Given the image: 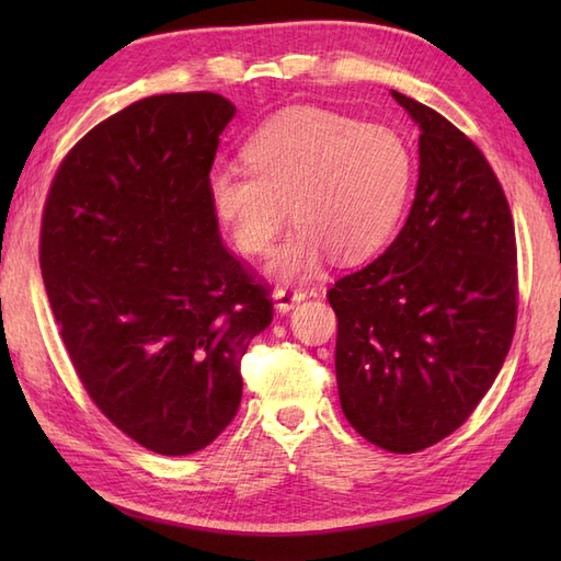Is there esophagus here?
<instances>
[{"mask_svg":"<svg viewBox=\"0 0 561 561\" xmlns=\"http://www.w3.org/2000/svg\"><path fill=\"white\" fill-rule=\"evenodd\" d=\"M304 297H307V293L304 290H295V287H278V290H274L276 311L283 316L290 313L299 301H304Z\"/></svg>","mask_w":561,"mask_h":561,"instance_id":"34e87169","label":"esophagus"}]
</instances>
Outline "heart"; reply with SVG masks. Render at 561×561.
Masks as SVG:
<instances>
[{
	"mask_svg": "<svg viewBox=\"0 0 561 561\" xmlns=\"http://www.w3.org/2000/svg\"><path fill=\"white\" fill-rule=\"evenodd\" d=\"M241 165L208 175V203L231 241L264 254L285 225L297 229L266 264L278 280L313 276L328 254L360 262L386 245L410 198L414 157L396 130L299 107L264 124Z\"/></svg>",
	"mask_w": 561,
	"mask_h": 561,
	"instance_id": "1",
	"label": "heart"
}]
</instances>
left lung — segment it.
I'll return each mask as SVG.
<instances>
[{"label":"left lung","mask_w":561,"mask_h":561,"mask_svg":"<svg viewBox=\"0 0 561 561\" xmlns=\"http://www.w3.org/2000/svg\"><path fill=\"white\" fill-rule=\"evenodd\" d=\"M419 126V182L381 257L334 283L336 386L371 445L414 454L486 396L517 318V248L505 194L443 114L390 91Z\"/></svg>","instance_id":"obj_1"}]
</instances>
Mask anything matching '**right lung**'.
<instances>
[{
  "label": "right lung",
  "instance_id": "1",
  "mask_svg": "<svg viewBox=\"0 0 561 561\" xmlns=\"http://www.w3.org/2000/svg\"><path fill=\"white\" fill-rule=\"evenodd\" d=\"M233 114L217 93L138 100L75 145L44 206L42 276L77 375L118 431L163 456L229 426L243 353L274 318L206 192Z\"/></svg>",
  "mask_w": 561,
  "mask_h": 561
}]
</instances>
